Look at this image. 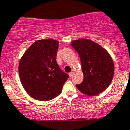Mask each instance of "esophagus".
<instances>
[{
    "mask_svg": "<svg viewBox=\"0 0 130 130\" xmlns=\"http://www.w3.org/2000/svg\"><path fill=\"white\" fill-rule=\"evenodd\" d=\"M73 71H71V72H70V73H69V75H70V77H72V76H73Z\"/></svg>",
    "mask_w": 130,
    "mask_h": 130,
    "instance_id": "obj_1",
    "label": "esophagus"
}]
</instances>
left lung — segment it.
Here are the masks:
<instances>
[{
  "label": "left lung",
  "mask_w": 130,
  "mask_h": 130,
  "mask_svg": "<svg viewBox=\"0 0 130 130\" xmlns=\"http://www.w3.org/2000/svg\"><path fill=\"white\" fill-rule=\"evenodd\" d=\"M71 46L80 59L84 79L76 85L78 90L89 96L98 95L109 86L114 74L111 56L102 46L92 40L80 39Z\"/></svg>",
  "instance_id": "left-lung-1"
}]
</instances>
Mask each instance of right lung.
<instances>
[{
  "mask_svg": "<svg viewBox=\"0 0 130 130\" xmlns=\"http://www.w3.org/2000/svg\"><path fill=\"white\" fill-rule=\"evenodd\" d=\"M59 41L39 40L25 52L19 62L20 80L26 91L35 99L46 101L60 95L69 78L57 63Z\"/></svg>",
  "mask_w": 130,
  "mask_h": 130,
  "instance_id": "obj_1",
  "label": "right lung"
}]
</instances>
